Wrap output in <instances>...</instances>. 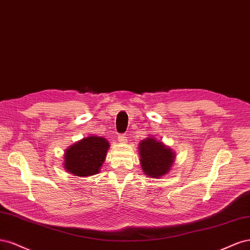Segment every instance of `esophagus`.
<instances>
[{"label": "esophagus", "mask_w": 250, "mask_h": 250, "mask_svg": "<svg viewBox=\"0 0 250 250\" xmlns=\"http://www.w3.org/2000/svg\"><path fill=\"white\" fill-rule=\"evenodd\" d=\"M118 140H119L120 142L125 143V142H126V140H127V136H126V134H120V135H119V137H118Z\"/></svg>", "instance_id": "obj_1"}]
</instances>
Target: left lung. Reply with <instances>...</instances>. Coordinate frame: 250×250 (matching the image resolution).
I'll return each instance as SVG.
<instances>
[{"mask_svg": "<svg viewBox=\"0 0 250 250\" xmlns=\"http://www.w3.org/2000/svg\"><path fill=\"white\" fill-rule=\"evenodd\" d=\"M140 161L143 171L150 178H160L166 174L173 163L174 154L162 142L155 138H146L139 144Z\"/></svg>", "mask_w": 250, "mask_h": 250, "instance_id": "obj_1", "label": "left lung"}]
</instances>
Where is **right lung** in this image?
I'll use <instances>...</instances> for the list:
<instances>
[{
  "instance_id": "obj_1",
  "label": "right lung",
  "mask_w": 250,
  "mask_h": 250,
  "mask_svg": "<svg viewBox=\"0 0 250 250\" xmlns=\"http://www.w3.org/2000/svg\"><path fill=\"white\" fill-rule=\"evenodd\" d=\"M109 146L108 141L102 137L90 136L80 140L65 151L64 167L77 176L99 173Z\"/></svg>"
}]
</instances>
